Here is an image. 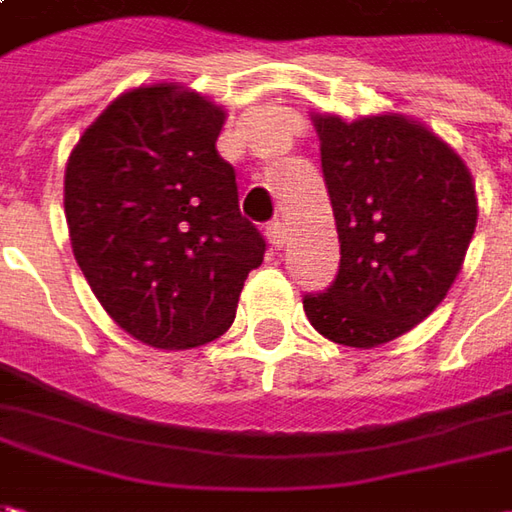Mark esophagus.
<instances>
[{
    "label": "esophagus",
    "instance_id": "34e87169",
    "mask_svg": "<svg viewBox=\"0 0 512 512\" xmlns=\"http://www.w3.org/2000/svg\"><path fill=\"white\" fill-rule=\"evenodd\" d=\"M266 235H269V243H272L274 249H283V243H286V223L274 221L269 229H266Z\"/></svg>",
    "mask_w": 512,
    "mask_h": 512
}]
</instances>
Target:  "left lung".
<instances>
[{
  "label": "left lung",
  "instance_id": "obj_1",
  "mask_svg": "<svg viewBox=\"0 0 512 512\" xmlns=\"http://www.w3.org/2000/svg\"><path fill=\"white\" fill-rule=\"evenodd\" d=\"M320 135L340 272L306 294L326 340L377 348L431 314L462 272L479 221L476 184L459 152L402 113H311Z\"/></svg>",
  "mask_w": 512,
  "mask_h": 512
}]
</instances>
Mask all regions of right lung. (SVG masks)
<instances>
[{"label": "right lung", "instance_id": "1", "mask_svg": "<svg viewBox=\"0 0 512 512\" xmlns=\"http://www.w3.org/2000/svg\"><path fill=\"white\" fill-rule=\"evenodd\" d=\"M223 121L178 81L141 84L107 104L64 169L79 269L115 326L161 351L218 340L266 252L215 147Z\"/></svg>", "mask_w": 512, "mask_h": 512}]
</instances>
